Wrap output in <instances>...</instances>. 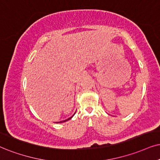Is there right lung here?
Instances as JSON below:
<instances>
[{
    "label": "right lung",
    "instance_id": "obj_1",
    "mask_svg": "<svg viewBox=\"0 0 160 160\" xmlns=\"http://www.w3.org/2000/svg\"><path fill=\"white\" fill-rule=\"evenodd\" d=\"M76 113V112H75ZM74 116V115H73ZM72 116V117H73ZM72 117H69V118L68 119H67V120H62V121H60V122H57V123H59V122H66V121H67V120H70V119H72Z\"/></svg>",
    "mask_w": 160,
    "mask_h": 160
}]
</instances>
